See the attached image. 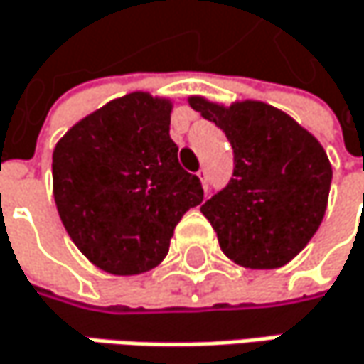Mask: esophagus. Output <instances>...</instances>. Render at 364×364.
<instances>
[{
	"mask_svg": "<svg viewBox=\"0 0 364 364\" xmlns=\"http://www.w3.org/2000/svg\"><path fill=\"white\" fill-rule=\"evenodd\" d=\"M198 179L202 181V187L205 189V171H200V173H198Z\"/></svg>",
	"mask_w": 364,
	"mask_h": 364,
	"instance_id": "1",
	"label": "esophagus"
}]
</instances>
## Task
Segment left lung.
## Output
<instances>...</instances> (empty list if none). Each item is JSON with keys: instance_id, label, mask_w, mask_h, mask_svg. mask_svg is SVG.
I'll list each match as a JSON object with an SVG mask.
<instances>
[{"instance_id": "1", "label": "left lung", "mask_w": 364, "mask_h": 364, "mask_svg": "<svg viewBox=\"0 0 364 364\" xmlns=\"http://www.w3.org/2000/svg\"><path fill=\"white\" fill-rule=\"evenodd\" d=\"M189 107L214 121L235 152L230 183L200 208L223 253L251 269L287 266L326 216L331 164L323 146L284 111L262 100L226 107L189 97Z\"/></svg>"}]
</instances>
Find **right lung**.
Returning a JSON list of instances; mask_svg holds the SVG:
<instances>
[{"label": "right lung", "instance_id": "right-lung-1", "mask_svg": "<svg viewBox=\"0 0 364 364\" xmlns=\"http://www.w3.org/2000/svg\"><path fill=\"white\" fill-rule=\"evenodd\" d=\"M173 100L129 92L80 119L53 150V198L70 239L115 276L156 267L203 189L168 136Z\"/></svg>", "mask_w": 364, "mask_h": 364}]
</instances>
